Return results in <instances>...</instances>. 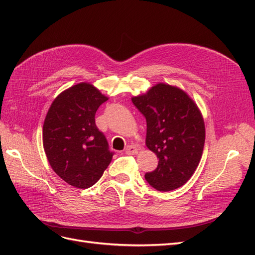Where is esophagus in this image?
Segmentation results:
<instances>
[{"label": "esophagus", "instance_id": "34e87169", "mask_svg": "<svg viewBox=\"0 0 255 255\" xmlns=\"http://www.w3.org/2000/svg\"><path fill=\"white\" fill-rule=\"evenodd\" d=\"M125 152H126L127 155H135V154L138 153V150H137L136 146H134V145H128L126 150H125Z\"/></svg>", "mask_w": 255, "mask_h": 255}]
</instances>
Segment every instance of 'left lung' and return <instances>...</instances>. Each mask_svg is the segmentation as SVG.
I'll return each mask as SVG.
<instances>
[{"instance_id":"8db88e82","label":"left lung","mask_w":255,"mask_h":255,"mask_svg":"<svg viewBox=\"0 0 255 255\" xmlns=\"http://www.w3.org/2000/svg\"><path fill=\"white\" fill-rule=\"evenodd\" d=\"M132 102L146 120L145 144L158 158L155 170L144 174L145 181L159 191L181 187L203 152L205 128L198 106L183 90L166 84L155 85Z\"/></svg>"}]
</instances>
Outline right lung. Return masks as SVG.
Returning <instances> with one entry per match:
<instances>
[{
  "instance_id": "obj_1",
  "label": "right lung",
  "mask_w": 255,
  "mask_h": 255,
  "mask_svg": "<svg viewBox=\"0 0 255 255\" xmlns=\"http://www.w3.org/2000/svg\"><path fill=\"white\" fill-rule=\"evenodd\" d=\"M107 101L87 83L74 85L54 100L45 117L42 140L45 155L55 173L78 188L95 185L114 152L96 126L95 116Z\"/></svg>"
}]
</instances>
